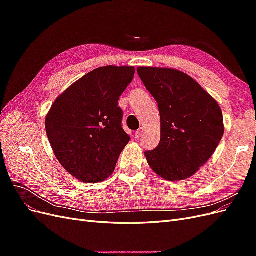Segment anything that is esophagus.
<instances>
[{
    "label": "esophagus",
    "instance_id": "obj_1",
    "mask_svg": "<svg viewBox=\"0 0 256 256\" xmlns=\"http://www.w3.org/2000/svg\"><path fill=\"white\" fill-rule=\"evenodd\" d=\"M143 134H144V128H140V129L136 131L134 136H136V138H140L143 136Z\"/></svg>",
    "mask_w": 256,
    "mask_h": 256
}]
</instances>
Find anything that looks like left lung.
Listing matches in <instances>:
<instances>
[{
	"mask_svg": "<svg viewBox=\"0 0 256 256\" xmlns=\"http://www.w3.org/2000/svg\"><path fill=\"white\" fill-rule=\"evenodd\" d=\"M136 72L160 112V143L145 152L147 162L166 180L191 177L212 156L223 136L220 106L196 80L176 69L138 67Z\"/></svg>",
	"mask_w": 256,
	"mask_h": 256,
	"instance_id": "obj_1",
	"label": "left lung"
}]
</instances>
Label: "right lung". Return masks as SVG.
I'll list each match as a JSON object with an SVG mask.
<instances>
[{
	"label": "right lung",
	"mask_w": 256,
	"mask_h": 256,
	"mask_svg": "<svg viewBox=\"0 0 256 256\" xmlns=\"http://www.w3.org/2000/svg\"><path fill=\"white\" fill-rule=\"evenodd\" d=\"M132 66H104L70 85L46 116L56 159L83 182L106 180L130 138L122 127L120 95L134 76Z\"/></svg>",
	"instance_id": "1"
}]
</instances>
